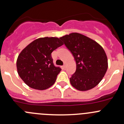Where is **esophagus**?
I'll use <instances>...</instances> for the list:
<instances>
[{
  "label": "esophagus",
  "instance_id": "obj_1",
  "mask_svg": "<svg viewBox=\"0 0 124 124\" xmlns=\"http://www.w3.org/2000/svg\"><path fill=\"white\" fill-rule=\"evenodd\" d=\"M62 68H63V70H66V68H67V66H66L65 64L63 65V66H62Z\"/></svg>",
  "mask_w": 124,
  "mask_h": 124
}]
</instances>
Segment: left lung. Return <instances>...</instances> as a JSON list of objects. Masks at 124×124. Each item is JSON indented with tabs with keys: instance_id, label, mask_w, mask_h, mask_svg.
<instances>
[{
	"instance_id": "obj_1",
	"label": "left lung",
	"mask_w": 124,
	"mask_h": 124,
	"mask_svg": "<svg viewBox=\"0 0 124 124\" xmlns=\"http://www.w3.org/2000/svg\"><path fill=\"white\" fill-rule=\"evenodd\" d=\"M60 39L72 53L76 63V72L70 78L71 85L82 91L95 87L108 67L102 47L92 39L78 33H70Z\"/></svg>"
}]
</instances>
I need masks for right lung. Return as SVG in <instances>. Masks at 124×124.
<instances>
[{"mask_svg": "<svg viewBox=\"0 0 124 124\" xmlns=\"http://www.w3.org/2000/svg\"><path fill=\"white\" fill-rule=\"evenodd\" d=\"M63 44L56 37L37 39L22 51L17 61L18 75L30 87L44 90L54 83L61 71L53 63L52 53Z\"/></svg>", "mask_w": 124, "mask_h": 124, "instance_id": "right-lung-1", "label": "right lung"}]
</instances>
